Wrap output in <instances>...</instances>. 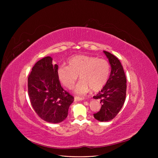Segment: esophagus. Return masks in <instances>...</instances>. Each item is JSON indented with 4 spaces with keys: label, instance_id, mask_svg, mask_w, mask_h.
Wrapping results in <instances>:
<instances>
[{
    "label": "esophagus",
    "instance_id": "esophagus-1",
    "mask_svg": "<svg viewBox=\"0 0 158 158\" xmlns=\"http://www.w3.org/2000/svg\"><path fill=\"white\" fill-rule=\"evenodd\" d=\"M84 98L79 97H74V101H83Z\"/></svg>",
    "mask_w": 158,
    "mask_h": 158
}]
</instances>
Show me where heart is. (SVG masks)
I'll return each mask as SVG.
<instances>
[{"mask_svg":"<svg viewBox=\"0 0 158 158\" xmlns=\"http://www.w3.org/2000/svg\"><path fill=\"white\" fill-rule=\"evenodd\" d=\"M57 73L61 83L69 89L73 87L79 76L81 81L75 88V92L85 95L90 89L98 92L105 86L110 76V64L104 59L77 55L70 58L68 66H59Z\"/></svg>","mask_w":158,"mask_h":158,"instance_id":"b5f03b06","label":"heart"}]
</instances>
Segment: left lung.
<instances>
[{"label":"left lung","mask_w":158,"mask_h":158,"mask_svg":"<svg viewBox=\"0 0 158 158\" xmlns=\"http://www.w3.org/2000/svg\"><path fill=\"white\" fill-rule=\"evenodd\" d=\"M104 53L108 58L111 70L106 85L94 97L95 99H101L102 103L100 111L94 114V116L98 121L107 122L117 116L125 102L127 80L118 58L107 51H104Z\"/></svg>","instance_id":"1"}]
</instances>
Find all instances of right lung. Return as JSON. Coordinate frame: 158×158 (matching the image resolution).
Masks as SVG:
<instances>
[{"label": "right lung", "instance_id": "1", "mask_svg": "<svg viewBox=\"0 0 158 158\" xmlns=\"http://www.w3.org/2000/svg\"><path fill=\"white\" fill-rule=\"evenodd\" d=\"M57 69L52 58L47 56L36 63L28 77V95L33 109L41 119L53 123L67 117L73 102V97L61 86Z\"/></svg>", "mask_w": 158, "mask_h": 158}]
</instances>
